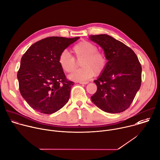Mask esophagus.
Returning a JSON list of instances; mask_svg holds the SVG:
<instances>
[{"instance_id": "esophagus-1", "label": "esophagus", "mask_w": 160, "mask_h": 160, "mask_svg": "<svg viewBox=\"0 0 160 160\" xmlns=\"http://www.w3.org/2000/svg\"><path fill=\"white\" fill-rule=\"evenodd\" d=\"M79 84H88V81H80L79 82Z\"/></svg>"}]
</instances>
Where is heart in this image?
<instances>
[{
	"instance_id": "1",
	"label": "heart",
	"mask_w": 160,
	"mask_h": 160,
	"mask_svg": "<svg viewBox=\"0 0 160 160\" xmlns=\"http://www.w3.org/2000/svg\"><path fill=\"white\" fill-rule=\"evenodd\" d=\"M98 49L97 46L90 41H81L72 49L74 58L66 51L60 53L58 57L59 65L65 72L70 73L77 66L75 59H81L80 65L82 68L75 70L69 76V78L75 81L88 80L95 74L97 76L102 74L108 65L107 57L104 52Z\"/></svg>"
}]
</instances>
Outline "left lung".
Here are the masks:
<instances>
[{
    "label": "left lung",
    "mask_w": 160,
    "mask_h": 160,
    "mask_svg": "<svg viewBox=\"0 0 160 160\" xmlns=\"http://www.w3.org/2000/svg\"><path fill=\"white\" fill-rule=\"evenodd\" d=\"M90 39L103 49L108 60L104 72L94 81L97 90L91 99L106 112L125 111L141 85L142 67L137 56L130 48L110 35H91Z\"/></svg>",
    "instance_id": "obj_1"
}]
</instances>
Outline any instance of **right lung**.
<instances>
[{"mask_svg":"<svg viewBox=\"0 0 160 160\" xmlns=\"http://www.w3.org/2000/svg\"><path fill=\"white\" fill-rule=\"evenodd\" d=\"M78 39L46 38L32 44L24 53L17 78L22 96L34 110L52 114L68 101L74 82L67 79L58 57Z\"/></svg>","mask_w":160,"mask_h":160,"instance_id":"add662e5","label":"right lung"}]
</instances>
